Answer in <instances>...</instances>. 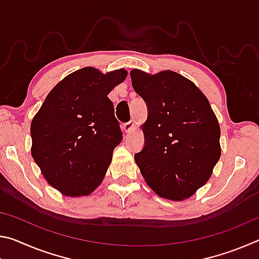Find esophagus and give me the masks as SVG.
I'll use <instances>...</instances> for the list:
<instances>
[{
	"label": "esophagus",
	"instance_id": "1",
	"mask_svg": "<svg viewBox=\"0 0 259 259\" xmlns=\"http://www.w3.org/2000/svg\"><path fill=\"white\" fill-rule=\"evenodd\" d=\"M134 126H135V123L133 121H130V122H126V123L123 124V129L125 133H130V131L134 129Z\"/></svg>",
	"mask_w": 259,
	"mask_h": 259
}]
</instances>
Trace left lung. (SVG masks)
Returning a JSON list of instances; mask_svg holds the SVG:
<instances>
[{
  "label": "left lung",
  "instance_id": "obj_1",
  "mask_svg": "<svg viewBox=\"0 0 259 259\" xmlns=\"http://www.w3.org/2000/svg\"><path fill=\"white\" fill-rule=\"evenodd\" d=\"M134 90L145 100V146L135 161L161 198L183 201L211 177L221 157V128L205 96L172 71L130 72Z\"/></svg>",
  "mask_w": 259,
  "mask_h": 259
}]
</instances>
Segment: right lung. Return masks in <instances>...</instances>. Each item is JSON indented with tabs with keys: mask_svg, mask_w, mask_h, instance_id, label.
Returning <instances> with one entry per match:
<instances>
[{
	"mask_svg": "<svg viewBox=\"0 0 259 259\" xmlns=\"http://www.w3.org/2000/svg\"><path fill=\"white\" fill-rule=\"evenodd\" d=\"M123 68L84 67L61 80L33 117L32 156L47 182L64 195H89L103 182L122 140L107 97L126 77Z\"/></svg>",
	"mask_w": 259,
	"mask_h": 259,
	"instance_id": "right-lung-1",
	"label": "right lung"
}]
</instances>
